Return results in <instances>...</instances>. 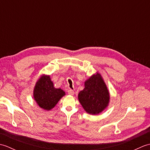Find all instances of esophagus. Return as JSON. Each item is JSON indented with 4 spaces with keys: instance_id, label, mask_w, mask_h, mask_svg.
I'll use <instances>...</instances> for the list:
<instances>
[{
    "instance_id": "esophagus-1",
    "label": "esophagus",
    "mask_w": 150,
    "mask_h": 150,
    "mask_svg": "<svg viewBox=\"0 0 150 150\" xmlns=\"http://www.w3.org/2000/svg\"><path fill=\"white\" fill-rule=\"evenodd\" d=\"M68 93L70 95H74V91H73L72 90H71V89H69L68 90Z\"/></svg>"
}]
</instances>
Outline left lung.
Segmentation results:
<instances>
[{
    "label": "left lung",
    "mask_w": 150,
    "mask_h": 150,
    "mask_svg": "<svg viewBox=\"0 0 150 150\" xmlns=\"http://www.w3.org/2000/svg\"><path fill=\"white\" fill-rule=\"evenodd\" d=\"M85 88L79 93V100L87 113L96 115L108 106L109 92L103 79L97 73L85 82Z\"/></svg>",
    "instance_id": "1"
}]
</instances>
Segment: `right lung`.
<instances>
[{"label":"right lung","instance_id":"1","mask_svg":"<svg viewBox=\"0 0 150 150\" xmlns=\"http://www.w3.org/2000/svg\"><path fill=\"white\" fill-rule=\"evenodd\" d=\"M33 93L39 106L44 110H50L65 95V92L60 88H54L50 76H43L36 83Z\"/></svg>","mask_w":150,"mask_h":150}]
</instances>
